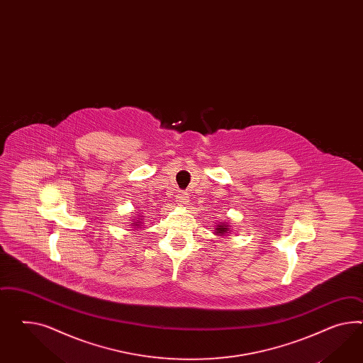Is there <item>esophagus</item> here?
Segmentation results:
<instances>
[{"label":"esophagus","instance_id":"obj_1","mask_svg":"<svg viewBox=\"0 0 363 363\" xmlns=\"http://www.w3.org/2000/svg\"><path fill=\"white\" fill-rule=\"evenodd\" d=\"M176 198L179 203H187V194L185 191H178Z\"/></svg>","mask_w":363,"mask_h":363}]
</instances>
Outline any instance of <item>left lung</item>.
Instances as JSON below:
<instances>
[{
    "label": "left lung",
    "instance_id": "obj_1",
    "mask_svg": "<svg viewBox=\"0 0 363 363\" xmlns=\"http://www.w3.org/2000/svg\"><path fill=\"white\" fill-rule=\"evenodd\" d=\"M228 230H230V225H227V223H223V222H220L219 225H216V235L223 236L228 233Z\"/></svg>",
    "mask_w": 363,
    "mask_h": 363
}]
</instances>
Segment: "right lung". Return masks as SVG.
Returning <instances> with one entry per match:
<instances>
[{
  "instance_id": "1",
  "label": "right lung",
  "mask_w": 363,
  "mask_h": 363,
  "mask_svg": "<svg viewBox=\"0 0 363 363\" xmlns=\"http://www.w3.org/2000/svg\"><path fill=\"white\" fill-rule=\"evenodd\" d=\"M138 225H138H141V223H140V222H135V225Z\"/></svg>"
}]
</instances>
